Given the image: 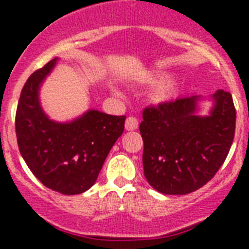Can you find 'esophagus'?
<instances>
[{"label":"esophagus","mask_w":249,"mask_h":249,"mask_svg":"<svg viewBox=\"0 0 249 249\" xmlns=\"http://www.w3.org/2000/svg\"><path fill=\"white\" fill-rule=\"evenodd\" d=\"M137 127H138V121L137 118L135 117H128L126 120V122H124V128H126L127 131H135Z\"/></svg>","instance_id":"esophagus-1"}]
</instances>
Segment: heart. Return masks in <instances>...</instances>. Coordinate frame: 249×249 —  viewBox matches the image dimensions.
I'll return each instance as SVG.
<instances>
[{
    "label": "heart",
    "mask_w": 249,
    "mask_h": 249,
    "mask_svg": "<svg viewBox=\"0 0 249 249\" xmlns=\"http://www.w3.org/2000/svg\"><path fill=\"white\" fill-rule=\"evenodd\" d=\"M171 74L168 73H158V72H149V73L141 76L138 82L141 85L153 86V85H160L156 92L153 93V100L157 103H167L169 101L175 100L179 93V86L176 82L171 81ZM112 92L117 96H121V92L117 87H112Z\"/></svg>",
    "instance_id": "obj_1"
}]
</instances>
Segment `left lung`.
Segmentation results:
<instances>
[{"label": "left lung", "mask_w": 249, "mask_h": 249, "mask_svg": "<svg viewBox=\"0 0 249 249\" xmlns=\"http://www.w3.org/2000/svg\"><path fill=\"white\" fill-rule=\"evenodd\" d=\"M213 102L207 115L201 103ZM236 109L230 92L178 98L143 111V169L147 182L163 195H188L212 179L234 138Z\"/></svg>", "instance_id": "obj_1"}]
</instances>
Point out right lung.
Wrapping results in <instances>:
<instances>
[{
  "label": "right lung",
  "instance_id": "add662e5",
  "mask_svg": "<svg viewBox=\"0 0 249 249\" xmlns=\"http://www.w3.org/2000/svg\"><path fill=\"white\" fill-rule=\"evenodd\" d=\"M58 61V57L51 59L23 86L16 112L17 143L41 183L62 195H80L97 179L123 133L126 116L87 109L72 121L52 120L41 105L39 91Z\"/></svg>",
  "mask_w": 249,
  "mask_h": 249
}]
</instances>
